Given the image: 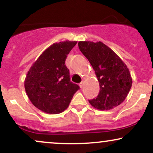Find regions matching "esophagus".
<instances>
[{"instance_id":"1","label":"esophagus","mask_w":153,"mask_h":153,"mask_svg":"<svg viewBox=\"0 0 153 153\" xmlns=\"http://www.w3.org/2000/svg\"><path fill=\"white\" fill-rule=\"evenodd\" d=\"M83 85H84V82H81L80 84H79V86H80V88H82L83 87Z\"/></svg>"}]
</instances>
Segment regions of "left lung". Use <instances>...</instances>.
Instances as JSON below:
<instances>
[{
	"mask_svg": "<svg viewBox=\"0 0 153 153\" xmlns=\"http://www.w3.org/2000/svg\"><path fill=\"white\" fill-rule=\"evenodd\" d=\"M80 52L88 59L99 82L100 91L89 103L104 111L118 106L127 98L132 78L126 64L111 49L101 42L80 41Z\"/></svg>",
	"mask_w": 153,
	"mask_h": 153,
	"instance_id": "obj_1",
	"label": "left lung"
}]
</instances>
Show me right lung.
Segmentation results:
<instances>
[{
    "mask_svg": "<svg viewBox=\"0 0 153 153\" xmlns=\"http://www.w3.org/2000/svg\"><path fill=\"white\" fill-rule=\"evenodd\" d=\"M77 44L64 41L52 44L40 54L28 71L24 80L26 94L32 104L50 114L67 109L79 89L71 82L65 65L67 55Z\"/></svg>",
    "mask_w": 153,
    "mask_h": 153,
    "instance_id": "right-lung-1",
    "label": "right lung"
}]
</instances>
